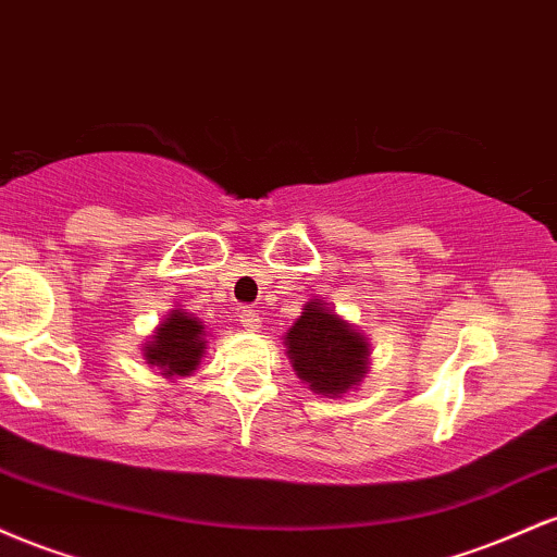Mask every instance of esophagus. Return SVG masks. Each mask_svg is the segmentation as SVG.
I'll use <instances>...</instances> for the list:
<instances>
[{"instance_id": "1", "label": "esophagus", "mask_w": 557, "mask_h": 557, "mask_svg": "<svg viewBox=\"0 0 557 557\" xmlns=\"http://www.w3.org/2000/svg\"><path fill=\"white\" fill-rule=\"evenodd\" d=\"M240 327L248 332H259L261 317L253 309H240Z\"/></svg>"}]
</instances>
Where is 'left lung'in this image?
<instances>
[{"label":"left lung","mask_w":557,"mask_h":557,"mask_svg":"<svg viewBox=\"0 0 557 557\" xmlns=\"http://www.w3.org/2000/svg\"><path fill=\"white\" fill-rule=\"evenodd\" d=\"M283 345L298 380L324 398H343L359 387L372 363L369 337L317 296L285 332Z\"/></svg>","instance_id":"1"}]
</instances>
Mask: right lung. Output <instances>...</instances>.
I'll use <instances>...</instances> for the list:
<instances>
[{
    "label": "right lung",
    "instance_id": "add662e5",
    "mask_svg": "<svg viewBox=\"0 0 557 557\" xmlns=\"http://www.w3.org/2000/svg\"><path fill=\"white\" fill-rule=\"evenodd\" d=\"M207 324L185 309H172L144 343V359L168 380L190 376L207 354Z\"/></svg>",
    "mask_w": 557,
    "mask_h": 557
}]
</instances>
